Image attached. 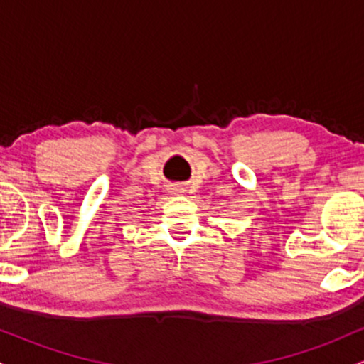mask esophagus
I'll return each mask as SVG.
<instances>
[{"label": "esophagus", "mask_w": 364, "mask_h": 364, "mask_svg": "<svg viewBox=\"0 0 364 364\" xmlns=\"http://www.w3.org/2000/svg\"><path fill=\"white\" fill-rule=\"evenodd\" d=\"M171 193H174V195L185 193V188H183V186H173V188H171Z\"/></svg>", "instance_id": "obj_1"}]
</instances>
